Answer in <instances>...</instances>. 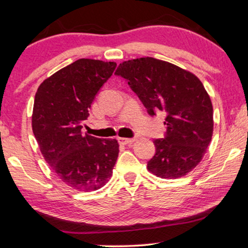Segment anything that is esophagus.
<instances>
[{
	"instance_id": "1",
	"label": "esophagus",
	"mask_w": 248,
	"mask_h": 248,
	"mask_svg": "<svg viewBox=\"0 0 248 248\" xmlns=\"http://www.w3.org/2000/svg\"><path fill=\"white\" fill-rule=\"evenodd\" d=\"M136 139H127V137H119V142L123 145H127V144L134 143Z\"/></svg>"
}]
</instances>
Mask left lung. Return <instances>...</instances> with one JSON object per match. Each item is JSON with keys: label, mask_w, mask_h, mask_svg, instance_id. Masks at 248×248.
Segmentation results:
<instances>
[{"label": "left lung", "mask_w": 248, "mask_h": 248, "mask_svg": "<svg viewBox=\"0 0 248 248\" xmlns=\"http://www.w3.org/2000/svg\"><path fill=\"white\" fill-rule=\"evenodd\" d=\"M116 75L127 79L148 113H166L165 139L155 140L148 172L178 178L199 165L212 140L214 120L211 97L195 74L154 58L122 62Z\"/></svg>", "instance_id": "1"}]
</instances>
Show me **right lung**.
Wrapping results in <instances>:
<instances>
[{"instance_id":"add662e5","label":"right lung","mask_w":248,"mask_h":248,"mask_svg":"<svg viewBox=\"0 0 248 248\" xmlns=\"http://www.w3.org/2000/svg\"><path fill=\"white\" fill-rule=\"evenodd\" d=\"M115 62L79 59L45 78L36 91L32 129L46 163L66 185L92 192L111 178L119 156L115 139L83 135L91 104Z\"/></svg>"}]
</instances>
